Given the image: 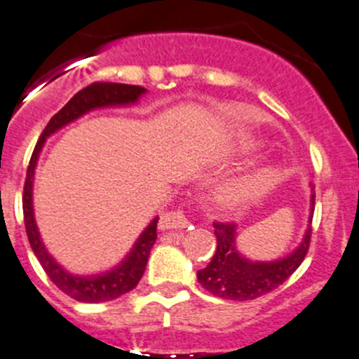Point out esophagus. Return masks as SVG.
<instances>
[{
    "label": "esophagus",
    "mask_w": 359,
    "mask_h": 359,
    "mask_svg": "<svg viewBox=\"0 0 359 359\" xmlns=\"http://www.w3.org/2000/svg\"><path fill=\"white\" fill-rule=\"evenodd\" d=\"M191 225V221L187 219L186 214L182 210H173V212H166L161 216L159 219V229L168 230V229H187Z\"/></svg>",
    "instance_id": "1"
}]
</instances>
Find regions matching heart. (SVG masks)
I'll return each mask as SVG.
<instances>
[{"mask_svg":"<svg viewBox=\"0 0 359 359\" xmlns=\"http://www.w3.org/2000/svg\"><path fill=\"white\" fill-rule=\"evenodd\" d=\"M269 184V179L264 173H257V175H250L246 179H241L239 182L230 184L229 187L221 191V198L229 203H239L246 202V200L255 198L260 195Z\"/></svg>","mask_w":359,"mask_h":359,"instance_id":"heart-1","label":"heart"}]
</instances>
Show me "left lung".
I'll list each match as a JSON object with an SVG mask.
<instances>
[{
	"label": "left lung",
	"mask_w": 359,
	"mask_h": 359,
	"mask_svg": "<svg viewBox=\"0 0 359 359\" xmlns=\"http://www.w3.org/2000/svg\"><path fill=\"white\" fill-rule=\"evenodd\" d=\"M316 205V195H311V209ZM311 221V219H310ZM217 248L207 267L198 271L200 285L221 299L248 301L257 299L289 280L301 266L310 248L311 229L308 226L303 243L289 257L274 262H251L236 250V225L214 221Z\"/></svg>",
	"instance_id": "8db88e82"
}]
</instances>
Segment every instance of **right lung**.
Here are the masks:
<instances>
[{"mask_svg": "<svg viewBox=\"0 0 359 359\" xmlns=\"http://www.w3.org/2000/svg\"><path fill=\"white\" fill-rule=\"evenodd\" d=\"M145 93L143 86L136 85H122V83H106L97 81L88 85L86 88L79 90L69 102L49 120L46 129L40 134L39 142H36L35 150L32 154V159L28 164V172H26L25 180V193H22V212H25V225L28 241L32 244V250L39 262L42 264L43 271L51 278V281L58 287L62 292L70 296L72 299L81 301V303H104V301L116 299L122 294L129 292L134 287L138 285L145 273L147 262H149L150 250L157 239V217L145 229V232L140 236V239L134 244L127 259L120 264L116 269L109 273L99 274V276H72L67 271H63L58 264L55 262L49 255L42 241L39 237V230L35 225V217H33V205H32V186H33V173H35V164L39 159V152L42 150L43 142L49 134L58 130L65 123L72 122L78 116L85 115L86 111L102 106H122V104L136 102L138 97Z\"/></svg>", "mask_w": 359, "mask_h": 359, "instance_id": "add662e5", "label": "right lung"}]
</instances>
